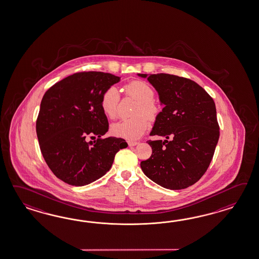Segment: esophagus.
<instances>
[{"instance_id": "esophagus-1", "label": "esophagus", "mask_w": 259, "mask_h": 259, "mask_svg": "<svg viewBox=\"0 0 259 259\" xmlns=\"http://www.w3.org/2000/svg\"><path fill=\"white\" fill-rule=\"evenodd\" d=\"M138 144H139L138 141H128V145L130 146V147L138 145Z\"/></svg>"}]
</instances>
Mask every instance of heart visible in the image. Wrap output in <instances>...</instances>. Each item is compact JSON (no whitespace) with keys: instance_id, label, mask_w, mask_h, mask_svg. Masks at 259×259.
<instances>
[{"instance_id":"b5f03b06","label":"heart","mask_w":259,"mask_h":259,"mask_svg":"<svg viewBox=\"0 0 259 259\" xmlns=\"http://www.w3.org/2000/svg\"><path fill=\"white\" fill-rule=\"evenodd\" d=\"M128 95L138 99L139 106L136 110V115L131 119H122L111 125V133L114 136L128 140L139 139L145 133L149 119H155L159 113L157 105L153 102L154 91L144 81L135 80L128 83L124 87ZM120 103L119 90L111 86L107 88L102 95L101 108L104 114L110 119H114L118 114ZM146 115H144V114Z\"/></svg>"}]
</instances>
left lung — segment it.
Listing matches in <instances>:
<instances>
[{"label":"left lung","instance_id":"obj_1","mask_svg":"<svg viewBox=\"0 0 259 259\" xmlns=\"http://www.w3.org/2000/svg\"><path fill=\"white\" fill-rule=\"evenodd\" d=\"M156 90L164 106L149 140L151 157L140 163L146 176L170 190L185 189L201 178L213 156L220 136L213 99L197 83L169 74H138Z\"/></svg>","mask_w":259,"mask_h":259}]
</instances>
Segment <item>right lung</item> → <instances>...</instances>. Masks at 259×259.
<instances>
[{"instance_id": "right-lung-1", "label": "right lung", "mask_w": 259, "mask_h": 259, "mask_svg": "<svg viewBox=\"0 0 259 259\" xmlns=\"http://www.w3.org/2000/svg\"><path fill=\"white\" fill-rule=\"evenodd\" d=\"M120 76L103 72H83L63 78L49 89L41 101L36 134L46 163L64 183L84 186L109 171L115 154L128 144L109 137L101 97Z\"/></svg>"}]
</instances>
